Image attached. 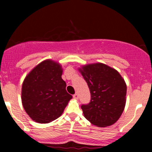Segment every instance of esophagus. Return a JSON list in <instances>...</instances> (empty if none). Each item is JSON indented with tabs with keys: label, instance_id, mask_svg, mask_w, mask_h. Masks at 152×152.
Returning <instances> with one entry per match:
<instances>
[{
	"label": "esophagus",
	"instance_id": "34e87169",
	"mask_svg": "<svg viewBox=\"0 0 152 152\" xmlns=\"http://www.w3.org/2000/svg\"><path fill=\"white\" fill-rule=\"evenodd\" d=\"M73 97H74V99H78V94H75L74 96H73Z\"/></svg>",
	"mask_w": 152,
	"mask_h": 152
}]
</instances>
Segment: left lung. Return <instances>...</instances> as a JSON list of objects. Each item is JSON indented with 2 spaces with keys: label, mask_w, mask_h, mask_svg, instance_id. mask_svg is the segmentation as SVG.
<instances>
[{
  "label": "left lung",
  "mask_w": 152,
  "mask_h": 152,
  "mask_svg": "<svg viewBox=\"0 0 152 152\" xmlns=\"http://www.w3.org/2000/svg\"><path fill=\"white\" fill-rule=\"evenodd\" d=\"M91 93V102L82 105L83 116L98 127L113 125L121 116L126 105V84L116 69L95 63L78 68Z\"/></svg>",
  "instance_id": "left-lung-1"
}]
</instances>
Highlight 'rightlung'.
<instances>
[{
  "mask_svg": "<svg viewBox=\"0 0 152 152\" xmlns=\"http://www.w3.org/2000/svg\"><path fill=\"white\" fill-rule=\"evenodd\" d=\"M62 74L59 63L46 59L35 66L24 78L21 102L33 121L48 124L61 116L72 99L66 91Z\"/></svg>",
  "mask_w": 152,
  "mask_h": 152,
  "instance_id": "obj_1",
  "label": "right lung"
}]
</instances>
